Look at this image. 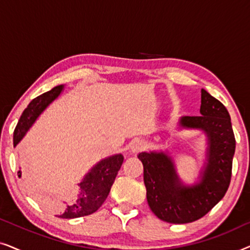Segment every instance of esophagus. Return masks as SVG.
I'll return each instance as SVG.
<instances>
[{"instance_id":"obj_1","label":"esophagus","mask_w":250,"mask_h":250,"mask_svg":"<svg viewBox=\"0 0 250 250\" xmlns=\"http://www.w3.org/2000/svg\"><path fill=\"white\" fill-rule=\"evenodd\" d=\"M146 148V143L141 141V140H136L131 145L129 146V152L133 153V155H135V153H139L140 151H142L143 149Z\"/></svg>"}]
</instances>
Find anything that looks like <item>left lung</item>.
<instances>
[{"mask_svg":"<svg viewBox=\"0 0 250 250\" xmlns=\"http://www.w3.org/2000/svg\"><path fill=\"white\" fill-rule=\"evenodd\" d=\"M176 129L200 131L206 140L204 164L193 183L181 179L168 150L143 151L138 158L143 164L150 209L159 220L184 224L199 220L224 197L231 181L235 139L227 108L204 88L200 116L181 117Z\"/></svg>","mask_w":250,"mask_h":250,"instance_id":"left-lung-1","label":"left lung"}]
</instances>
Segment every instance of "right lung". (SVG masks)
I'll use <instances>...</instances> for the list:
<instances>
[{
    "label": "right lung",
    "mask_w": 250,
    "mask_h": 250,
    "mask_svg": "<svg viewBox=\"0 0 250 250\" xmlns=\"http://www.w3.org/2000/svg\"><path fill=\"white\" fill-rule=\"evenodd\" d=\"M63 90V84L58 85L30 102L16 126L13 133V146H16L21 141L41 114L60 97ZM123 160L124 157L122 153H115L92 166L83 176L81 183H78L76 193L71 198L69 204L64 207L62 213L57 216L61 218H77L97 211L107 199Z\"/></svg>",
    "instance_id": "right-lung-1"
}]
</instances>
